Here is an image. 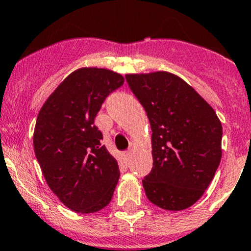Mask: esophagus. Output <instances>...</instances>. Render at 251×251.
Returning a JSON list of instances; mask_svg holds the SVG:
<instances>
[{
  "label": "esophagus",
  "instance_id": "obj_1",
  "mask_svg": "<svg viewBox=\"0 0 251 251\" xmlns=\"http://www.w3.org/2000/svg\"><path fill=\"white\" fill-rule=\"evenodd\" d=\"M131 156H132V150H127L126 152H124V161L128 162L131 160Z\"/></svg>",
  "mask_w": 251,
  "mask_h": 251
}]
</instances>
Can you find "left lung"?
Masks as SVG:
<instances>
[{"instance_id":"1","label":"left lung","mask_w":251,"mask_h":251,"mask_svg":"<svg viewBox=\"0 0 251 251\" xmlns=\"http://www.w3.org/2000/svg\"><path fill=\"white\" fill-rule=\"evenodd\" d=\"M151 126L152 168L143 179L150 202L166 210L191 207L214 178L223 126L212 105L173 73L126 75Z\"/></svg>"}]
</instances>
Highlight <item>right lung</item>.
<instances>
[{
	"instance_id": "obj_1",
	"label": "right lung",
	"mask_w": 251,
	"mask_h": 251,
	"mask_svg": "<svg viewBox=\"0 0 251 251\" xmlns=\"http://www.w3.org/2000/svg\"><path fill=\"white\" fill-rule=\"evenodd\" d=\"M125 79L107 68L81 67L67 75L37 117L33 149L47 184L71 210L89 214L109 204L120 172L101 144L95 118Z\"/></svg>"
}]
</instances>
